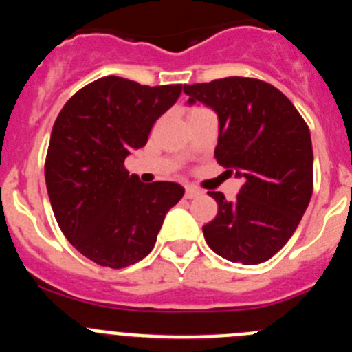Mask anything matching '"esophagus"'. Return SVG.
Wrapping results in <instances>:
<instances>
[{"instance_id": "1", "label": "esophagus", "mask_w": 352, "mask_h": 352, "mask_svg": "<svg viewBox=\"0 0 352 352\" xmlns=\"http://www.w3.org/2000/svg\"><path fill=\"white\" fill-rule=\"evenodd\" d=\"M203 194V192L199 190L197 186H194V185H186L185 186V197L186 199H194V197H197V195H201Z\"/></svg>"}]
</instances>
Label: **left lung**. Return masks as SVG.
Instances as JSON below:
<instances>
[{
	"mask_svg": "<svg viewBox=\"0 0 352 352\" xmlns=\"http://www.w3.org/2000/svg\"><path fill=\"white\" fill-rule=\"evenodd\" d=\"M188 104L208 105L219 116L214 158L243 179L234 201L210 192L219 213L203 227L220 257L259 264L289 241L314 190L310 130L282 91L259 79L226 77L185 84Z\"/></svg>",
	"mask_w": 352,
	"mask_h": 352,
	"instance_id": "8db88e82",
	"label": "left lung"
}]
</instances>
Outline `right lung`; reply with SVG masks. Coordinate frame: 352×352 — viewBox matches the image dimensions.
<instances>
[{
    "label": "right lung",
    "instance_id": "1",
    "mask_svg": "<svg viewBox=\"0 0 352 352\" xmlns=\"http://www.w3.org/2000/svg\"><path fill=\"white\" fill-rule=\"evenodd\" d=\"M182 89L107 76L79 89L56 118L47 194L65 238L93 263L120 270L148 256L167 211L185 194L178 183H142L125 169Z\"/></svg>",
    "mask_w": 352,
    "mask_h": 352
}]
</instances>
